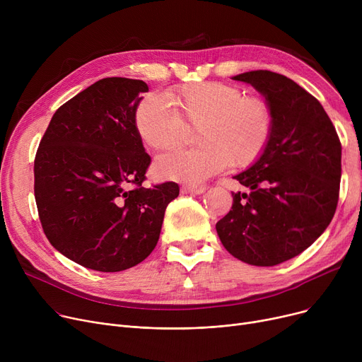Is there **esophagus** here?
Here are the masks:
<instances>
[{
    "instance_id": "esophagus-1",
    "label": "esophagus",
    "mask_w": 362,
    "mask_h": 362,
    "mask_svg": "<svg viewBox=\"0 0 362 362\" xmlns=\"http://www.w3.org/2000/svg\"><path fill=\"white\" fill-rule=\"evenodd\" d=\"M205 186H189V185H183L180 187L182 194H189V195H199L205 192Z\"/></svg>"
}]
</instances>
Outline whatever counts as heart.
Returning <instances> with one entry per match:
<instances>
[{
  "instance_id": "b5f03b06",
  "label": "heart",
  "mask_w": 362,
  "mask_h": 362,
  "mask_svg": "<svg viewBox=\"0 0 362 362\" xmlns=\"http://www.w3.org/2000/svg\"><path fill=\"white\" fill-rule=\"evenodd\" d=\"M165 100L146 95L135 108V130L154 151L173 149L186 127H198L192 151H175L157 158L160 177L198 185L227 165L248 167L267 149L273 114L267 101L243 97L233 85L220 82L186 83L165 92Z\"/></svg>"
}]
</instances>
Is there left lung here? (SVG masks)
Here are the masks:
<instances>
[{"mask_svg":"<svg viewBox=\"0 0 362 362\" xmlns=\"http://www.w3.org/2000/svg\"><path fill=\"white\" fill-rule=\"evenodd\" d=\"M252 85L270 105L267 149L235 179L232 210L216 229L235 258L258 267L288 261L311 246L330 224L339 199L341 145L327 112L286 76L254 70L233 76Z\"/></svg>","mask_w":362,"mask_h":362,"instance_id":"8db88e82","label":"left lung"}]
</instances>
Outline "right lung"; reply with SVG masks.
Listing matches in <instances>:
<instances>
[{"label": "right lung", "mask_w": 362, "mask_h": 362, "mask_svg": "<svg viewBox=\"0 0 362 362\" xmlns=\"http://www.w3.org/2000/svg\"><path fill=\"white\" fill-rule=\"evenodd\" d=\"M144 81L105 78L63 104L35 157V199L54 248L86 269L142 262L160 238L179 185L142 183L151 164L135 130Z\"/></svg>", "instance_id": "right-lung-1"}]
</instances>
